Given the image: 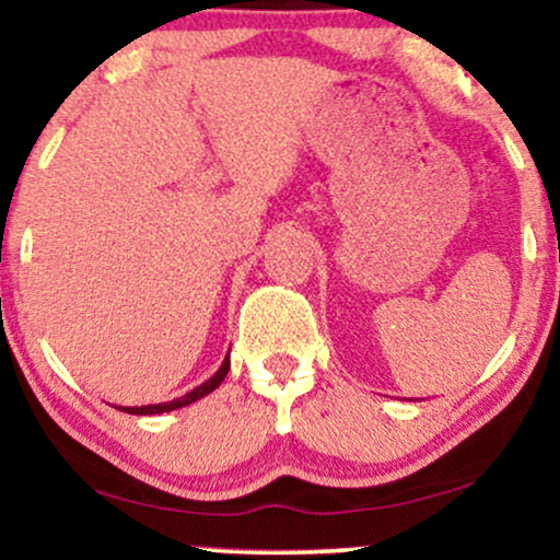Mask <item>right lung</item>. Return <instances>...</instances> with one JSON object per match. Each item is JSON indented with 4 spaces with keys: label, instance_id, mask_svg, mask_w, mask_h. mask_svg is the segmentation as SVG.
Returning a JSON list of instances; mask_svg holds the SVG:
<instances>
[{
    "label": "right lung",
    "instance_id": "add662e5",
    "mask_svg": "<svg viewBox=\"0 0 560 560\" xmlns=\"http://www.w3.org/2000/svg\"><path fill=\"white\" fill-rule=\"evenodd\" d=\"M228 372H230V353H228V357H224V362H222V366H219V370H217L214 377H209L207 382H203V385H198L196 390L186 393V395H183V398H175V400H170V402H158V406H139V408H126V406H124L121 410H124V413H133V416H154V413H167V410L190 406V402L201 400L203 395L214 393L217 387L222 385V380L228 377Z\"/></svg>",
    "mask_w": 560,
    "mask_h": 560
}]
</instances>
